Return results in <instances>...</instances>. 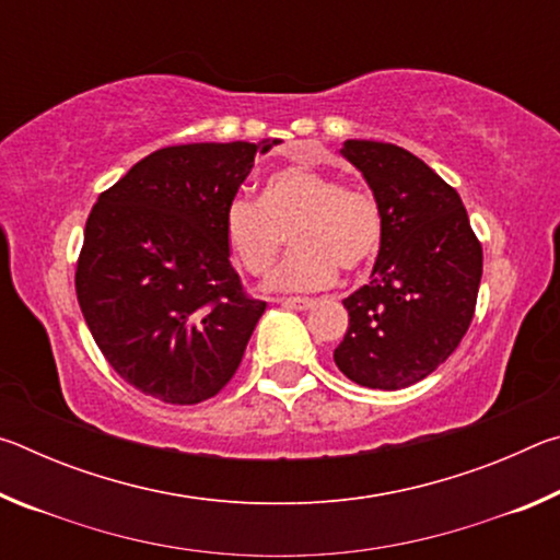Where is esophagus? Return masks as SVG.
Listing matches in <instances>:
<instances>
[{
    "label": "esophagus",
    "mask_w": 560,
    "mask_h": 560,
    "mask_svg": "<svg viewBox=\"0 0 560 560\" xmlns=\"http://www.w3.org/2000/svg\"><path fill=\"white\" fill-rule=\"evenodd\" d=\"M279 303H281L283 308H296V311H308V308L316 306L314 299H301V296H296V299H279Z\"/></svg>",
    "instance_id": "34e87169"
}]
</instances>
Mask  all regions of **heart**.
I'll use <instances>...</instances> for the list:
<instances>
[{
    "instance_id": "heart-1",
    "label": "heart",
    "mask_w": 560,
    "mask_h": 560,
    "mask_svg": "<svg viewBox=\"0 0 560 560\" xmlns=\"http://www.w3.org/2000/svg\"><path fill=\"white\" fill-rule=\"evenodd\" d=\"M224 244L232 261L249 273H267L291 230L296 252L267 279V291L326 289L346 271L375 257L383 214L365 189L343 187L336 175L308 165L271 173L259 202L236 197L224 212Z\"/></svg>"
}]
</instances>
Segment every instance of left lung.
I'll list each match as a JSON object with an SVG mask.
<instances>
[{"instance_id": "obj_1", "label": "left lung", "mask_w": 560, "mask_h": 560, "mask_svg": "<svg viewBox=\"0 0 560 560\" xmlns=\"http://www.w3.org/2000/svg\"><path fill=\"white\" fill-rule=\"evenodd\" d=\"M340 155L371 187L383 240L371 281L343 299L348 330L334 360L348 381L400 390L438 371L467 334L481 244L457 189L405 148L346 140Z\"/></svg>"}]
</instances>
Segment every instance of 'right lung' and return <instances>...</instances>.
Masks as SVG:
<instances>
[{"label": "right lung", "mask_w": 560, "mask_h": 560, "mask_svg": "<svg viewBox=\"0 0 560 560\" xmlns=\"http://www.w3.org/2000/svg\"><path fill=\"white\" fill-rule=\"evenodd\" d=\"M277 143L155 150L93 205L75 293L101 353L140 393L197 405L240 368L267 303L242 293L222 224Z\"/></svg>", "instance_id": "right-lung-1"}]
</instances>
